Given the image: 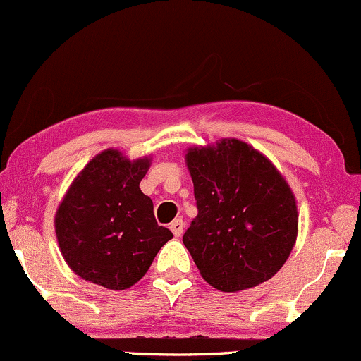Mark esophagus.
Masks as SVG:
<instances>
[{
	"instance_id": "34e87169",
	"label": "esophagus",
	"mask_w": 361,
	"mask_h": 361,
	"mask_svg": "<svg viewBox=\"0 0 361 361\" xmlns=\"http://www.w3.org/2000/svg\"><path fill=\"white\" fill-rule=\"evenodd\" d=\"M184 228H185V224H184V221L180 219V217H179V219L172 221L171 231L173 233V235H176V238H180L182 233H184Z\"/></svg>"
}]
</instances>
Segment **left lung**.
<instances>
[{"label":"left lung","mask_w":361,"mask_h":361,"mask_svg":"<svg viewBox=\"0 0 361 361\" xmlns=\"http://www.w3.org/2000/svg\"><path fill=\"white\" fill-rule=\"evenodd\" d=\"M197 216L184 246L202 278L219 291L268 281L295 246V195L264 155L246 142L224 139L189 149Z\"/></svg>","instance_id":"8db88e82"}]
</instances>
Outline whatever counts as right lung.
<instances>
[{"instance_id": "1", "label": "right lung", "mask_w": 361, "mask_h": 361, "mask_svg": "<svg viewBox=\"0 0 361 361\" xmlns=\"http://www.w3.org/2000/svg\"><path fill=\"white\" fill-rule=\"evenodd\" d=\"M150 159L130 160L105 150L78 173L55 217L61 255L80 278L106 289H127L147 273L172 233L159 226L139 184Z\"/></svg>"}]
</instances>
